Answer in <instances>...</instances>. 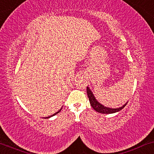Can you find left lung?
I'll list each match as a JSON object with an SVG mask.
<instances>
[{
  "instance_id": "1",
  "label": "left lung",
  "mask_w": 154,
  "mask_h": 154,
  "mask_svg": "<svg viewBox=\"0 0 154 154\" xmlns=\"http://www.w3.org/2000/svg\"><path fill=\"white\" fill-rule=\"evenodd\" d=\"M87 94L88 96V98H89L90 105H91L92 108H93L97 112L100 113H106V114H109V113H116L118 111H121V109H123L124 107L126 106V104H127L128 103L127 102L125 104L123 105V106L121 107H119V108H109V107L104 106V105L98 102L97 100L95 98V97H94L93 92L91 91V90L90 89L89 87H87Z\"/></svg>"
}]
</instances>
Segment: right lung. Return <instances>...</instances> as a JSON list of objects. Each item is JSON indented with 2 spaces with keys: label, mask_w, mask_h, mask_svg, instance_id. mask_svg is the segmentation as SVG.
<instances>
[{
  "label": "right lung",
  "mask_w": 154,
  "mask_h": 154,
  "mask_svg": "<svg viewBox=\"0 0 154 154\" xmlns=\"http://www.w3.org/2000/svg\"><path fill=\"white\" fill-rule=\"evenodd\" d=\"M62 108H61V109H60V110H59L58 111H57V112H56V113H54V114H52V115H51V116H48V117H45V118H44V119H50V118H51V117H52V116H55L56 114H57V113H60V111H61V110H62Z\"/></svg>",
  "instance_id": "1"
}]
</instances>
